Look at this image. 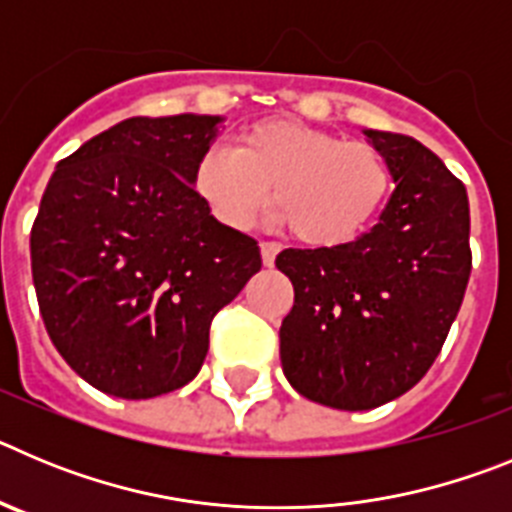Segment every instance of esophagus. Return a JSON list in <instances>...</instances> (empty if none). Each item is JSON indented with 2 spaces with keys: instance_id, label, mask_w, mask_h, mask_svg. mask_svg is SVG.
Here are the masks:
<instances>
[{
  "instance_id": "esophagus-1",
  "label": "esophagus",
  "mask_w": 512,
  "mask_h": 512,
  "mask_svg": "<svg viewBox=\"0 0 512 512\" xmlns=\"http://www.w3.org/2000/svg\"><path fill=\"white\" fill-rule=\"evenodd\" d=\"M279 251H282V248H279V243H271V241L261 243V261H264V266H274Z\"/></svg>"
}]
</instances>
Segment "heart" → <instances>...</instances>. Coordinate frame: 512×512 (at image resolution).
<instances>
[{
	"instance_id": "b5f03b06",
	"label": "heart",
	"mask_w": 512,
	"mask_h": 512,
	"mask_svg": "<svg viewBox=\"0 0 512 512\" xmlns=\"http://www.w3.org/2000/svg\"><path fill=\"white\" fill-rule=\"evenodd\" d=\"M192 182L228 228H251L271 200L297 241L330 248L377 220L392 194V169L372 143L274 117L243 130L233 151L207 148Z\"/></svg>"
}]
</instances>
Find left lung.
<instances>
[{
	"mask_svg": "<svg viewBox=\"0 0 512 512\" xmlns=\"http://www.w3.org/2000/svg\"><path fill=\"white\" fill-rule=\"evenodd\" d=\"M364 135L395 179L379 223L343 246L277 256L295 287L279 328L284 377L336 410L379 408L425 377L472 271L464 184L410 135Z\"/></svg>",
	"mask_w": 512,
	"mask_h": 512,
	"instance_id": "8db88e82",
	"label": "left lung"
}]
</instances>
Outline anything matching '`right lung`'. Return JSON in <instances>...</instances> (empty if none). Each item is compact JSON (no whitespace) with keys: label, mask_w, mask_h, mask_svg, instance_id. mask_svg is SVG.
<instances>
[{"label":"right lung","mask_w":512,"mask_h":512,"mask_svg":"<svg viewBox=\"0 0 512 512\" xmlns=\"http://www.w3.org/2000/svg\"><path fill=\"white\" fill-rule=\"evenodd\" d=\"M220 115L130 117L58 161L30 233L40 315L99 392L166 395L197 377L210 323L261 269L192 174Z\"/></svg>","instance_id":"add662e5"}]
</instances>
